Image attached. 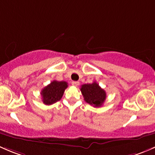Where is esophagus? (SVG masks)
I'll list each match as a JSON object with an SVG mask.
<instances>
[{
	"label": "esophagus",
	"instance_id": "34e87169",
	"mask_svg": "<svg viewBox=\"0 0 155 155\" xmlns=\"http://www.w3.org/2000/svg\"><path fill=\"white\" fill-rule=\"evenodd\" d=\"M71 84H72V86H74V87H78L80 83L78 82V81H72V82H71Z\"/></svg>",
	"mask_w": 155,
	"mask_h": 155
}]
</instances>
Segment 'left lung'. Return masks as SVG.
<instances>
[{
  "label": "left lung",
  "mask_w": 155,
  "mask_h": 155,
  "mask_svg": "<svg viewBox=\"0 0 155 155\" xmlns=\"http://www.w3.org/2000/svg\"><path fill=\"white\" fill-rule=\"evenodd\" d=\"M81 91L85 101L95 107H101L106 99V92L95 81L82 85Z\"/></svg>",
  "instance_id": "8db88e82"
}]
</instances>
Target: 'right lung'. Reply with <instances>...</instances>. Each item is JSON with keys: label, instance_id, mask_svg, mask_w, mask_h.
<instances>
[{"label": "right lung", "instance_id": "add662e5", "mask_svg": "<svg viewBox=\"0 0 155 155\" xmlns=\"http://www.w3.org/2000/svg\"><path fill=\"white\" fill-rule=\"evenodd\" d=\"M67 87L68 84L66 81H53L51 82L41 91L43 103L46 105H51L60 101Z\"/></svg>", "mask_w": 155, "mask_h": 155}]
</instances>
